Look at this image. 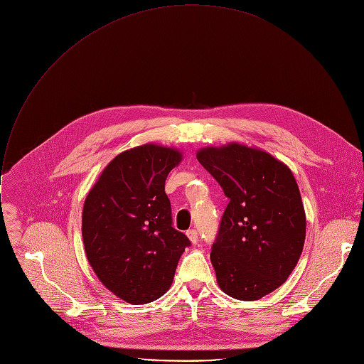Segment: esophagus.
<instances>
[{"label":"esophagus","instance_id":"34e87169","mask_svg":"<svg viewBox=\"0 0 364 364\" xmlns=\"http://www.w3.org/2000/svg\"><path fill=\"white\" fill-rule=\"evenodd\" d=\"M187 237L190 239V242L193 243V245H196L197 242H198V233H197V230H194V229H190V230H187Z\"/></svg>","mask_w":364,"mask_h":364}]
</instances>
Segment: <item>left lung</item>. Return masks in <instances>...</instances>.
<instances>
[{
	"mask_svg": "<svg viewBox=\"0 0 364 364\" xmlns=\"http://www.w3.org/2000/svg\"><path fill=\"white\" fill-rule=\"evenodd\" d=\"M223 188V213L210 261L220 289L255 301L279 288L298 264L305 212L292 171L271 154L230 142L197 151Z\"/></svg>",
	"mask_w": 364,
	"mask_h": 364,
	"instance_id": "obj_1",
	"label": "left lung"
}]
</instances>
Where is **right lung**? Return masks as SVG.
Returning a JSON list of instances; mask_svg holds the SVG:
<instances>
[{
    "label": "right lung",
    "mask_w": 364,
    "mask_h": 364,
    "mask_svg": "<svg viewBox=\"0 0 364 364\" xmlns=\"http://www.w3.org/2000/svg\"><path fill=\"white\" fill-rule=\"evenodd\" d=\"M181 157L178 149L155 144L127 149L86 196L82 237L87 261L99 281L129 304L163 296L190 246L187 236L173 228L164 191Z\"/></svg>",
    "instance_id": "add662e5"
}]
</instances>
